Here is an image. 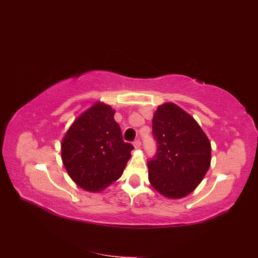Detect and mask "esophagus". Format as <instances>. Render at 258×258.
Masks as SVG:
<instances>
[{"mask_svg":"<svg viewBox=\"0 0 258 258\" xmlns=\"http://www.w3.org/2000/svg\"><path fill=\"white\" fill-rule=\"evenodd\" d=\"M133 145H134L135 149H139L141 147V141L139 139H136L134 140V142H133Z\"/></svg>","mask_w":258,"mask_h":258,"instance_id":"1","label":"esophagus"}]
</instances>
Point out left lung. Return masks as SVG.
I'll return each mask as SVG.
<instances>
[{
    "label": "left lung",
    "mask_w": 258,
    "mask_h": 258,
    "mask_svg": "<svg viewBox=\"0 0 258 258\" xmlns=\"http://www.w3.org/2000/svg\"><path fill=\"white\" fill-rule=\"evenodd\" d=\"M157 149L148 161L149 180L159 194L180 199L192 192L211 166V142L197 121L177 105L166 103L153 118Z\"/></svg>",
    "instance_id": "left-lung-1"
}]
</instances>
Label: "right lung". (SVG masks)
Returning <instances> with one entry per match:
<instances>
[{
  "label": "right lung",
  "instance_id": "add662e5",
  "mask_svg": "<svg viewBox=\"0 0 258 258\" xmlns=\"http://www.w3.org/2000/svg\"><path fill=\"white\" fill-rule=\"evenodd\" d=\"M113 114L108 105L94 104L73 122L61 142L67 172L88 191H100L117 180L134 149L123 140Z\"/></svg>",
  "mask_w": 258,
  "mask_h": 258
}]
</instances>
